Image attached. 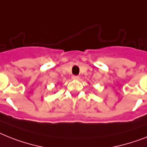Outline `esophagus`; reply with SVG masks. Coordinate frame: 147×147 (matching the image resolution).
<instances>
[{"label": "esophagus", "mask_w": 147, "mask_h": 147, "mask_svg": "<svg viewBox=\"0 0 147 147\" xmlns=\"http://www.w3.org/2000/svg\"><path fill=\"white\" fill-rule=\"evenodd\" d=\"M72 79L74 80H79L80 79V76H72Z\"/></svg>", "instance_id": "esophagus-1"}]
</instances>
